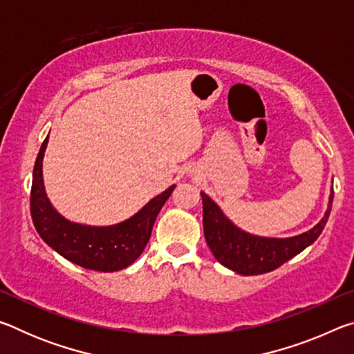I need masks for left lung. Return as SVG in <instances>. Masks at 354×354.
<instances>
[{
    "mask_svg": "<svg viewBox=\"0 0 354 354\" xmlns=\"http://www.w3.org/2000/svg\"><path fill=\"white\" fill-rule=\"evenodd\" d=\"M201 198L205 237L215 259L232 272L251 277L274 270L317 241L331 212L334 192L329 194L328 209L319 223L303 234L286 239L248 234L232 223L205 192Z\"/></svg>",
    "mask_w": 354,
    "mask_h": 354,
    "instance_id": "obj_1",
    "label": "left lung"
}]
</instances>
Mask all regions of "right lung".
Wrapping results in <instances>:
<instances>
[{
    "instance_id": "1",
    "label": "right lung",
    "mask_w": 354,
    "mask_h": 354,
    "mask_svg": "<svg viewBox=\"0 0 354 354\" xmlns=\"http://www.w3.org/2000/svg\"><path fill=\"white\" fill-rule=\"evenodd\" d=\"M48 137L37 154L32 173L31 215L44 242L76 266L97 272H118L142 254L151 236L156 217L169 200L175 185L149 200L133 217L112 226L80 225L62 217L48 200L41 162Z\"/></svg>"
}]
</instances>
